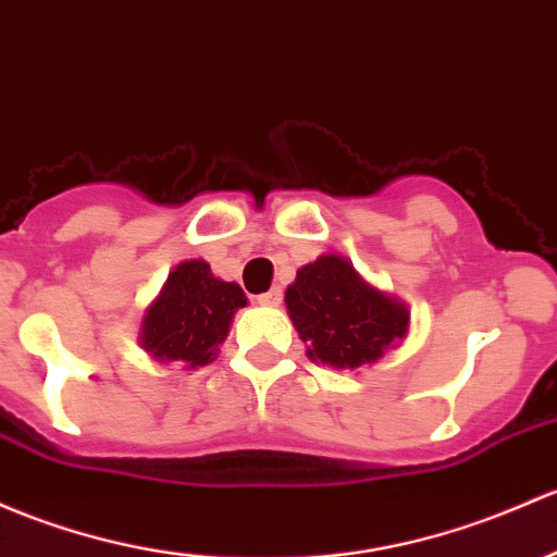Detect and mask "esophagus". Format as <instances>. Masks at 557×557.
I'll use <instances>...</instances> for the list:
<instances>
[{
    "label": "esophagus",
    "instance_id": "1",
    "mask_svg": "<svg viewBox=\"0 0 557 557\" xmlns=\"http://www.w3.org/2000/svg\"><path fill=\"white\" fill-rule=\"evenodd\" d=\"M280 301H283V288H272V290H267V294L259 296L261 307H280Z\"/></svg>",
    "mask_w": 557,
    "mask_h": 557
}]
</instances>
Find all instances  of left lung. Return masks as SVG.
<instances>
[{
	"label": "left lung",
	"instance_id": "1",
	"mask_svg": "<svg viewBox=\"0 0 557 557\" xmlns=\"http://www.w3.org/2000/svg\"><path fill=\"white\" fill-rule=\"evenodd\" d=\"M285 307L309 360L338 371L376 362L408 333V309L333 253L298 269L296 283L285 290Z\"/></svg>",
	"mask_w": 557,
	"mask_h": 557
}]
</instances>
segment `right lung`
I'll return each instance as SVG.
<instances>
[{"label":"right lung","mask_w":557,"mask_h":557,"mask_svg":"<svg viewBox=\"0 0 557 557\" xmlns=\"http://www.w3.org/2000/svg\"><path fill=\"white\" fill-rule=\"evenodd\" d=\"M245 304L243 288L213 277L210 263L202 259L178 263L146 309L140 347L157 360L184 362L186 368L208 366L230 333L234 312Z\"/></svg>","instance_id":"add662e5"}]
</instances>
